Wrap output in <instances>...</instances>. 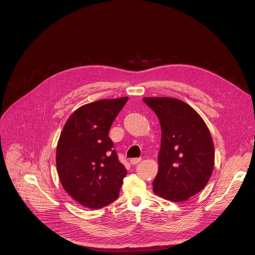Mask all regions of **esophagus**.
<instances>
[{
	"mask_svg": "<svg viewBox=\"0 0 255 255\" xmlns=\"http://www.w3.org/2000/svg\"><path fill=\"white\" fill-rule=\"evenodd\" d=\"M140 161H141V158H131V159H130V162H131V164H133V165L137 164V163L140 162Z\"/></svg>",
	"mask_w": 255,
	"mask_h": 255,
	"instance_id": "34e87169",
	"label": "esophagus"
}]
</instances>
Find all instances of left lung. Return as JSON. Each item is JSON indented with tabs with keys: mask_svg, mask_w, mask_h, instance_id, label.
<instances>
[{
	"mask_svg": "<svg viewBox=\"0 0 255 255\" xmlns=\"http://www.w3.org/2000/svg\"><path fill=\"white\" fill-rule=\"evenodd\" d=\"M161 127L158 172L153 192L172 202H185L201 192L214 168L211 133L202 117L187 103L174 98H143Z\"/></svg>",
	"mask_w": 255,
	"mask_h": 255,
	"instance_id": "left-lung-1",
	"label": "left lung"
}]
</instances>
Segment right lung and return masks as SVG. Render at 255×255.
<instances>
[{
    "mask_svg": "<svg viewBox=\"0 0 255 255\" xmlns=\"http://www.w3.org/2000/svg\"><path fill=\"white\" fill-rule=\"evenodd\" d=\"M128 97L80 107L67 119L57 142L56 168L64 191L79 204L100 209L119 197L127 174L108 136Z\"/></svg>",
    "mask_w": 255,
    "mask_h": 255,
    "instance_id": "right-lung-1",
    "label": "right lung"
}]
</instances>
